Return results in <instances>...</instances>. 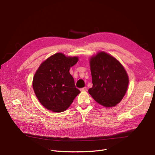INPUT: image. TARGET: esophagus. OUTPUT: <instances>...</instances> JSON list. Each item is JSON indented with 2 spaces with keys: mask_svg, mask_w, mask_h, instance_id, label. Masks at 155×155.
Wrapping results in <instances>:
<instances>
[{
  "mask_svg": "<svg viewBox=\"0 0 155 155\" xmlns=\"http://www.w3.org/2000/svg\"><path fill=\"white\" fill-rule=\"evenodd\" d=\"M87 87H83V88H81L80 89V91H81V92H85V91H87Z\"/></svg>",
  "mask_w": 155,
  "mask_h": 155,
  "instance_id": "obj_1",
  "label": "esophagus"
}]
</instances>
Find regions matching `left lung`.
I'll return each mask as SVG.
<instances>
[{
    "instance_id": "8db88e82",
    "label": "left lung",
    "mask_w": 155,
    "mask_h": 155,
    "mask_svg": "<svg viewBox=\"0 0 155 155\" xmlns=\"http://www.w3.org/2000/svg\"><path fill=\"white\" fill-rule=\"evenodd\" d=\"M92 87L88 93L98 104L105 107H114L125 96L129 78L118 60L100 51L90 60Z\"/></svg>"
}]
</instances>
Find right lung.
<instances>
[{
  "mask_svg": "<svg viewBox=\"0 0 155 155\" xmlns=\"http://www.w3.org/2000/svg\"><path fill=\"white\" fill-rule=\"evenodd\" d=\"M78 61V57L57 53L41 64L32 85L37 99L46 109L55 112L64 111L80 93L69 72Z\"/></svg>",
  "mask_w": 155,
  "mask_h": 155,
  "instance_id": "obj_1",
  "label": "right lung"
}]
</instances>
